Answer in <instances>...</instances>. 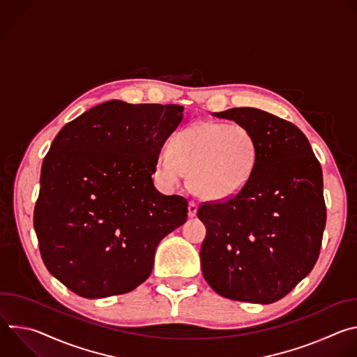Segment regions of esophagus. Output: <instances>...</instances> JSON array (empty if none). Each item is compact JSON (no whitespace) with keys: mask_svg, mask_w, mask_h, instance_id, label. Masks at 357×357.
Wrapping results in <instances>:
<instances>
[{"mask_svg":"<svg viewBox=\"0 0 357 357\" xmlns=\"http://www.w3.org/2000/svg\"><path fill=\"white\" fill-rule=\"evenodd\" d=\"M196 212H197V203L196 202H189V206H188V215H189V218H193L195 215H196Z\"/></svg>","mask_w":357,"mask_h":357,"instance_id":"1","label":"esophagus"}]
</instances>
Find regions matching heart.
Segmentation results:
<instances>
[{
  "label": "heart",
  "mask_w": 357,
  "mask_h": 357,
  "mask_svg": "<svg viewBox=\"0 0 357 357\" xmlns=\"http://www.w3.org/2000/svg\"><path fill=\"white\" fill-rule=\"evenodd\" d=\"M259 145L240 124L199 121L176 132L157 160L155 174L169 189L189 175L190 188L209 200L236 196L250 181Z\"/></svg>",
  "instance_id": "heart-1"
}]
</instances>
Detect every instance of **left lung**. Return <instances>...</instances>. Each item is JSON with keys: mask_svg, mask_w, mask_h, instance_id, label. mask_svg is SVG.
<instances>
[{"mask_svg": "<svg viewBox=\"0 0 357 357\" xmlns=\"http://www.w3.org/2000/svg\"><path fill=\"white\" fill-rule=\"evenodd\" d=\"M251 131L259 157L233 197L202 203L203 277L219 295L273 303L314 268L326 225L322 168L292 123L252 107L213 113Z\"/></svg>", "mask_w": 357, "mask_h": 357, "instance_id": "8db88e82", "label": "left lung"}]
</instances>
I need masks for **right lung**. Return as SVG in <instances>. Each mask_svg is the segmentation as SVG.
<instances>
[{"label": "right lung", "mask_w": 357, "mask_h": 357, "mask_svg": "<svg viewBox=\"0 0 357 357\" xmlns=\"http://www.w3.org/2000/svg\"><path fill=\"white\" fill-rule=\"evenodd\" d=\"M183 106L110 100L68 123L40 171L33 227L47 271L75 294L106 298L151 274L160 241L188 218L152 174Z\"/></svg>", "instance_id": "add662e5"}]
</instances>
